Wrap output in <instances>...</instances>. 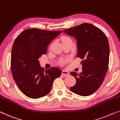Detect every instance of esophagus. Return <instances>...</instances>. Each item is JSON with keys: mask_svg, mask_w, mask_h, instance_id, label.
<instances>
[{"mask_svg": "<svg viewBox=\"0 0 120 120\" xmlns=\"http://www.w3.org/2000/svg\"><path fill=\"white\" fill-rule=\"evenodd\" d=\"M62 75H63V76H64V77L68 76V75H69V72L68 71H67L63 70Z\"/></svg>", "mask_w": 120, "mask_h": 120, "instance_id": "obj_1", "label": "esophagus"}]
</instances>
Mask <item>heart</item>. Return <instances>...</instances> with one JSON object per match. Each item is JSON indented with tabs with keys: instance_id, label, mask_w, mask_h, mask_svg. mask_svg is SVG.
I'll list each match as a JSON object with an SVG mask.
<instances>
[{
	"instance_id": "obj_1",
	"label": "heart",
	"mask_w": 120,
	"mask_h": 120,
	"mask_svg": "<svg viewBox=\"0 0 120 120\" xmlns=\"http://www.w3.org/2000/svg\"><path fill=\"white\" fill-rule=\"evenodd\" d=\"M66 38H66V37H64V38H63V40H65V39H66ZM68 60H69V59L68 58H61L59 60L58 63L61 65H65V64L67 63Z\"/></svg>"
}]
</instances>
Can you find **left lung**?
I'll list each match as a JSON object with an SVG mask.
<instances>
[{"label": "left lung", "instance_id": "left-lung-1", "mask_svg": "<svg viewBox=\"0 0 120 120\" xmlns=\"http://www.w3.org/2000/svg\"><path fill=\"white\" fill-rule=\"evenodd\" d=\"M63 32L77 40V57L82 60V72L70 73L76 79L70 90L81 96H88L101 86L108 70L109 45L107 38L101 29L87 23L65 29Z\"/></svg>", "mask_w": 120, "mask_h": 120}]
</instances>
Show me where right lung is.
Segmentation results:
<instances>
[{"label":"right lung","mask_w":120,"mask_h":120,"mask_svg":"<svg viewBox=\"0 0 120 120\" xmlns=\"http://www.w3.org/2000/svg\"><path fill=\"white\" fill-rule=\"evenodd\" d=\"M61 33L28 29L15 38L11 52V72L16 84L27 97H45L50 91L54 80L61 75L60 69L52 67L45 70L38 60L47 53L49 44Z\"/></svg>","instance_id":"1"}]
</instances>
